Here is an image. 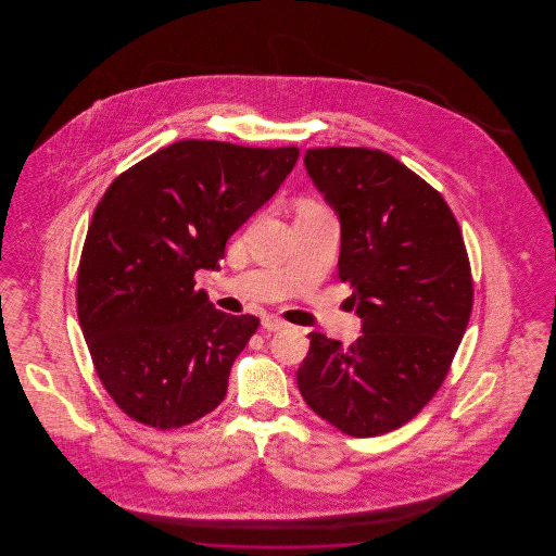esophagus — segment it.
Masks as SVG:
<instances>
[{
  "mask_svg": "<svg viewBox=\"0 0 556 556\" xmlns=\"http://www.w3.org/2000/svg\"><path fill=\"white\" fill-rule=\"evenodd\" d=\"M263 327L266 331H281L288 327V323L283 318L275 317V315H266L263 317Z\"/></svg>",
  "mask_w": 556,
  "mask_h": 556,
  "instance_id": "obj_1",
  "label": "esophagus"
}]
</instances>
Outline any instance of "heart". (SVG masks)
<instances>
[{
	"instance_id": "1",
	"label": "heart",
	"mask_w": 556,
	"mask_h": 556,
	"mask_svg": "<svg viewBox=\"0 0 556 556\" xmlns=\"http://www.w3.org/2000/svg\"><path fill=\"white\" fill-rule=\"evenodd\" d=\"M306 211H323V208L318 206L317 202H302V204L298 206V212Z\"/></svg>"
}]
</instances>
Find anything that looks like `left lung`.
<instances>
[{
    "instance_id": "1",
    "label": "left lung",
    "mask_w": 556,
    "mask_h": 556,
    "mask_svg": "<svg viewBox=\"0 0 556 556\" xmlns=\"http://www.w3.org/2000/svg\"><path fill=\"white\" fill-rule=\"evenodd\" d=\"M304 164L340 216L338 275L363 336L342 348L313 331L298 388L340 431L381 435L419 415L448 375L473 308L469 256L446 200L394 156L317 148Z\"/></svg>"
}]
</instances>
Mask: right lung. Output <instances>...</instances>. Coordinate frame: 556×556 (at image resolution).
<instances>
[{
  "label": "right lung",
  "instance_id": "right-lung-1",
  "mask_svg": "<svg viewBox=\"0 0 556 556\" xmlns=\"http://www.w3.org/2000/svg\"><path fill=\"white\" fill-rule=\"evenodd\" d=\"M300 150L186 139L137 162L93 211L77 313L96 372L139 424L177 429L227 394L252 315L216 311L198 268H220L227 239L295 166Z\"/></svg>",
  "mask_w": 556,
  "mask_h": 556
}]
</instances>
